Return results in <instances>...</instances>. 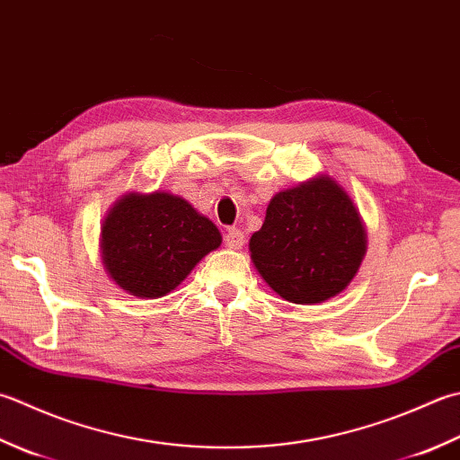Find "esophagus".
<instances>
[{
	"mask_svg": "<svg viewBox=\"0 0 460 460\" xmlns=\"http://www.w3.org/2000/svg\"><path fill=\"white\" fill-rule=\"evenodd\" d=\"M225 245L229 249H241L245 245V235L239 229H229L227 235H225Z\"/></svg>",
	"mask_w": 460,
	"mask_h": 460,
	"instance_id": "esophagus-1",
	"label": "esophagus"
}]
</instances>
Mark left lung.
Segmentation results:
<instances>
[{"mask_svg":"<svg viewBox=\"0 0 460 460\" xmlns=\"http://www.w3.org/2000/svg\"><path fill=\"white\" fill-rule=\"evenodd\" d=\"M259 275L285 301L313 305L345 291L367 251L361 215L329 175L277 193L249 241Z\"/></svg>","mask_w":460,"mask_h":460,"instance_id":"8db88e82","label":"left lung"}]
</instances>
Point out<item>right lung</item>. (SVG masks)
Listing matches in <instances>:
<instances>
[{
  "mask_svg": "<svg viewBox=\"0 0 460 460\" xmlns=\"http://www.w3.org/2000/svg\"><path fill=\"white\" fill-rule=\"evenodd\" d=\"M221 245V233L183 197L128 193L102 227V261L123 291L157 299L181 285L199 261Z\"/></svg>",
  "mask_w": 460,
  "mask_h": 460,
  "instance_id": "1",
  "label": "right lung"
}]
</instances>
